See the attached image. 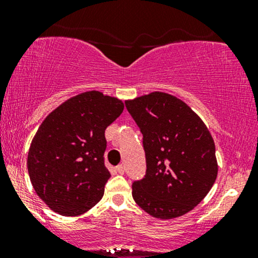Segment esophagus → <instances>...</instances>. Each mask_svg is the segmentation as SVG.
Masks as SVG:
<instances>
[{
    "mask_svg": "<svg viewBox=\"0 0 258 258\" xmlns=\"http://www.w3.org/2000/svg\"><path fill=\"white\" fill-rule=\"evenodd\" d=\"M116 172L119 174L125 173V167H123V165H119V166L116 167Z\"/></svg>",
    "mask_w": 258,
    "mask_h": 258,
    "instance_id": "1",
    "label": "esophagus"
}]
</instances>
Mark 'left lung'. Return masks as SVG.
I'll use <instances>...</instances> for the list:
<instances>
[{
    "label": "left lung",
    "mask_w": 258,
    "mask_h": 258,
    "mask_svg": "<svg viewBox=\"0 0 258 258\" xmlns=\"http://www.w3.org/2000/svg\"><path fill=\"white\" fill-rule=\"evenodd\" d=\"M146 150L147 173L132 185L136 204L160 220L191 211L206 197L218 173L215 142L199 115L165 93L126 100Z\"/></svg>",
    "instance_id": "1"
}]
</instances>
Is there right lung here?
Returning a JSON list of instances; mask_svg holds the SVG:
<instances>
[{
	"label": "right lung",
	"instance_id": "right-lung-1",
	"mask_svg": "<svg viewBox=\"0 0 258 258\" xmlns=\"http://www.w3.org/2000/svg\"><path fill=\"white\" fill-rule=\"evenodd\" d=\"M123 102L99 91L67 99L49 112L28 153L31 184L61 216H80L103 198L110 172L104 166L105 128L123 111Z\"/></svg>",
	"mask_w": 258,
	"mask_h": 258
}]
</instances>
